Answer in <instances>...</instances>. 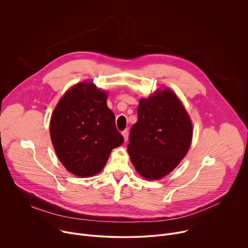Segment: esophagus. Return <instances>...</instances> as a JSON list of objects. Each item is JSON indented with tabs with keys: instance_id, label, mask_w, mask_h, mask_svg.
<instances>
[{
	"instance_id": "34e87169",
	"label": "esophagus",
	"mask_w": 248,
	"mask_h": 248,
	"mask_svg": "<svg viewBox=\"0 0 248 248\" xmlns=\"http://www.w3.org/2000/svg\"><path fill=\"white\" fill-rule=\"evenodd\" d=\"M122 134H123L124 138V141H127V139H128V130H127V129H124V130L122 132Z\"/></svg>"
}]
</instances>
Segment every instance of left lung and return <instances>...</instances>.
I'll list each match as a JSON object with an SVG mask.
<instances>
[{"label":"left lung","instance_id":"8db88e82","mask_svg":"<svg viewBox=\"0 0 248 248\" xmlns=\"http://www.w3.org/2000/svg\"><path fill=\"white\" fill-rule=\"evenodd\" d=\"M137 115L127 145L130 160L143 178L160 180L186 155L192 139L191 121L169 88L141 99Z\"/></svg>","mask_w":248,"mask_h":248}]
</instances>
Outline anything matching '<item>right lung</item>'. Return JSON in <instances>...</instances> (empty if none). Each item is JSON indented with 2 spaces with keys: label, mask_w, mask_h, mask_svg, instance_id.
I'll return each mask as SVG.
<instances>
[{
  "label": "right lung",
  "mask_w": 248,
  "mask_h": 248,
  "mask_svg": "<svg viewBox=\"0 0 248 248\" xmlns=\"http://www.w3.org/2000/svg\"><path fill=\"white\" fill-rule=\"evenodd\" d=\"M107 98L94 83L80 82L64 93L53 112L50 135L56 154L80 178L100 172L111 151L124 143Z\"/></svg>",
  "instance_id": "add662e5"
}]
</instances>
